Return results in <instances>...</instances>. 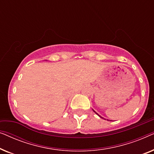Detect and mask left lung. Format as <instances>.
I'll list each match as a JSON object with an SVG mask.
<instances>
[{
    "instance_id": "left-lung-1",
    "label": "left lung",
    "mask_w": 154,
    "mask_h": 154,
    "mask_svg": "<svg viewBox=\"0 0 154 154\" xmlns=\"http://www.w3.org/2000/svg\"><path fill=\"white\" fill-rule=\"evenodd\" d=\"M92 110H93V109H92ZM93 111H94V113H96V114H97V115H98V116H100V118H102V119H103V118H102V116H100V115H99V114H98V113H96V112H95V111H94V110H93Z\"/></svg>"
}]
</instances>
